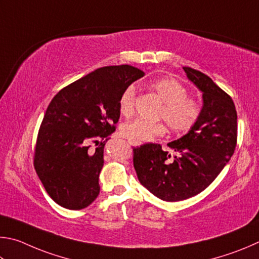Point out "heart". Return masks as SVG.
Wrapping results in <instances>:
<instances>
[{
    "instance_id": "1",
    "label": "heart",
    "mask_w": 259,
    "mask_h": 259,
    "mask_svg": "<svg viewBox=\"0 0 259 259\" xmlns=\"http://www.w3.org/2000/svg\"><path fill=\"white\" fill-rule=\"evenodd\" d=\"M150 86L164 103L159 117L167 122L169 128L176 133H185L191 130L200 115V108L193 99L188 98L187 89L179 80L169 77L153 80ZM135 89L128 86L119 99V111L122 116L133 115ZM120 133L130 142L142 144L164 134L165 126L159 122L135 119L125 122Z\"/></svg>"
}]
</instances>
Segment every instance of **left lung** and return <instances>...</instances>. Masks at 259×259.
Returning a JSON list of instances; mask_svg holds the SVG:
<instances>
[{
  "label": "left lung",
  "instance_id": "obj_1",
  "mask_svg": "<svg viewBox=\"0 0 259 259\" xmlns=\"http://www.w3.org/2000/svg\"><path fill=\"white\" fill-rule=\"evenodd\" d=\"M189 80L202 93V108L196 124L182 138L167 146L148 143L134 149L138 179L153 196L164 201H181L209 187L232 157L237 146V110L229 94L207 75L183 68Z\"/></svg>",
  "mask_w": 259,
  "mask_h": 259
}]
</instances>
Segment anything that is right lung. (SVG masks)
<instances>
[{
  "instance_id": "right-lung-1",
  "label": "right lung",
  "mask_w": 259,
  "mask_h": 259,
  "mask_svg": "<svg viewBox=\"0 0 259 259\" xmlns=\"http://www.w3.org/2000/svg\"><path fill=\"white\" fill-rule=\"evenodd\" d=\"M144 72L121 65L102 67L62 89L50 102L36 142L34 166L58 205L78 210L100 193L103 149L120 117L119 99ZM97 143L89 150V143Z\"/></svg>"
}]
</instances>
